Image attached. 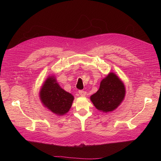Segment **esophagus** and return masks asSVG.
Masks as SVG:
<instances>
[{"label": "esophagus", "instance_id": "esophagus-1", "mask_svg": "<svg viewBox=\"0 0 161 161\" xmlns=\"http://www.w3.org/2000/svg\"><path fill=\"white\" fill-rule=\"evenodd\" d=\"M79 94L81 97H85L86 95V92L85 91H82V90L79 91Z\"/></svg>", "mask_w": 161, "mask_h": 161}]
</instances>
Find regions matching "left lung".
Segmentation results:
<instances>
[{
  "mask_svg": "<svg viewBox=\"0 0 161 161\" xmlns=\"http://www.w3.org/2000/svg\"><path fill=\"white\" fill-rule=\"evenodd\" d=\"M125 86L123 82L114 72L101 80L99 90L90 99L95 108L103 112L115 110L124 99Z\"/></svg>",
  "mask_w": 161,
  "mask_h": 161,
  "instance_id": "1",
  "label": "left lung"
}]
</instances>
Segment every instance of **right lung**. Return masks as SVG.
I'll use <instances>...</instances> for the list:
<instances>
[{
  "label": "right lung",
  "instance_id": "add662e5",
  "mask_svg": "<svg viewBox=\"0 0 161 161\" xmlns=\"http://www.w3.org/2000/svg\"><path fill=\"white\" fill-rule=\"evenodd\" d=\"M40 100L44 107L53 114L63 115L71 108L74 97L58 85L54 76H48L40 92Z\"/></svg>",
  "mask_w": 161,
  "mask_h": 161
}]
</instances>
